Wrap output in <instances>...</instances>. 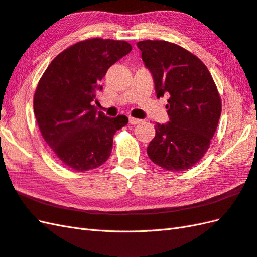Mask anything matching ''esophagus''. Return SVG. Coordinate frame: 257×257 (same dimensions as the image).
<instances>
[{"label":"esophagus","instance_id":"esophagus-1","mask_svg":"<svg viewBox=\"0 0 257 257\" xmlns=\"http://www.w3.org/2000/svg\"><path fill=\"white\" fill-rule=\"evenodd\" d=\"M140 122H142L141 119L134 118V117H130V118H129V123H130V124H138V123H140Z\"/></svg>","mask_w":257,"mask_h":257}]
</instances>
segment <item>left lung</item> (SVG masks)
<instances>
[{
	"label": "left lung",
	"mask_w": 257,
	"mask_h": 257,
	"mask_svg": "<svg viewBox=\"0 0 257 257\" xmlns=\"http://www.w3.org/2000/svg\"><path fill=\"white\" fill-rule=\"evenodd\" d=\"M142 61L150 71L158 98L169 95L170 121L156 124L147 152L165 170H188L204 157L221 115V99L200 59L164 40L139 41Z\"/></svg>",
	"instance_id": "left-lung-1"
}]
</instances>
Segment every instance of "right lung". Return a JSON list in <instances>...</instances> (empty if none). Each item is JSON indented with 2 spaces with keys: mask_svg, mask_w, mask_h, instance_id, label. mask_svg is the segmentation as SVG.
<instances>
[{
  "mask_svg": "<svg viewBox=\"0 0 257 257\" xmlns=\"http://www.w3.org/2000/svg\"><path fill=\"white\" fill-rule=\"evenodd\" d=\"M127 41L93 38L53 59L34 95V112L47 145L77 172L96 169L109 158L116 131L128 118L105 116L92 105L107 70L131 51Z\"/></svg>",
  "mask_w": 257,
  "mask_h": 257,
  "instance_id": "obj_1",
  "label": "right lung"
}]
</instances>
